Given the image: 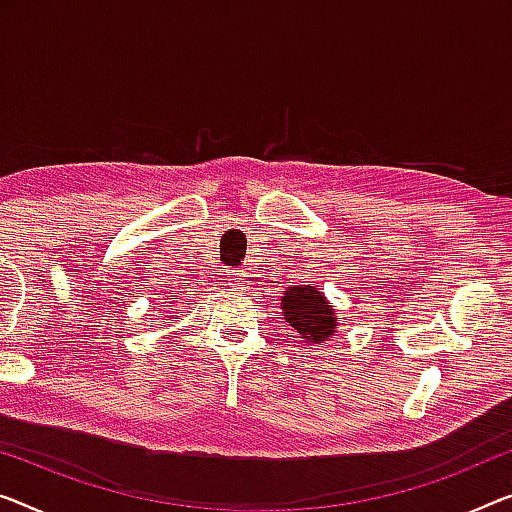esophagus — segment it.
Listing matches in <instances>:
<instances>
[{
	"instance_id": "obj_1",
	"label": "esophagus",
	"mask_w": 512,
	"mask_h": 512,
	"mask_svg": "<svg viewBox=\"0 0 512 512\" xmlns=\"http://www.w3.org/2000/svg\"><path fill=\"white\" fill-rule=\"evenodd\" d=\"M227 276H230L234 287H241L243 282H246V273H241V271H232V273H227Z\"/></svg>"
}]
</instances>
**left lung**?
<instances>
[{"label":"left lung","mask_w":512,"mask_h":512,"mask_svg":"<svg viewBox=\"0 0 512 512\" xmlns=\"http://www.w3.org/2000/svg\"><path fill=\"white\" fill-rule=\"evenodd\" d=\"M282 312L294 331L308 342H324L335 333L338 317L315 287H292L282 296Z\"/></svg>","instance_id":"1"}]
</instances>
